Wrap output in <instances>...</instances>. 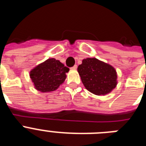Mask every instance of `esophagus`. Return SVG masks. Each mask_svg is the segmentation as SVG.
Returning <instances> with one entry per match:
<instances>
[{
    "label": "esophagus",
    "instance_id": "esophagus-1",
    "mask_svg": "<svg viewBox=\"0 0 146 146\" xmlns=\"http://www.w3.org/2000/svg\"><path fill=\"white\" fill-rule=\"evenodd\" d=\"M77 65H74V66L72 67V69H77Z\"/></svg>",
    "mask_w": 146,
    "mask_h": 146
}]
</instances>
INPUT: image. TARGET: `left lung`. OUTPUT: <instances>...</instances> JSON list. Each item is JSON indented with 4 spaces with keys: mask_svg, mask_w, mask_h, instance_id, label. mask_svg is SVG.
I'll list each match as a JSON object with an SVG mask.
<instances>
[{
    "mask_svg": "<svg viewBox=\"0 0 146 146\" xmlns=\"http://www.w3.org/2000/svg\"><path fill=\"white\" fill-rule=\"evenodd\" d=\"M77 71L86 88L96 95L108 94L117 85L114 68L95 58L82 60Z\"/></svg>",
    "mask_w": 146,
    "mask_h": 146,
    "instance_id": "1",
    "label": "left lung"
}]
</instances>
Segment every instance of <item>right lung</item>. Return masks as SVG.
Here are the masks:
<instances>
[{
  "label": "right lung",
  "mask_w": 146,
  "mask_h": 146,
  "mask_svg": "<svg viewBox=\"0 0 146 146\" xmlns=\"http://www.w3.org/2000/svg\"><path fill=\"white\" fill-rule=\"evenodd\" d=\"M68 67L55 58H50L40 64L30 72V77L36 90L42 92L53 91L65 80Z\"/></svg>",
  "instance_id": "right-lung-1"
}]
</instances>
